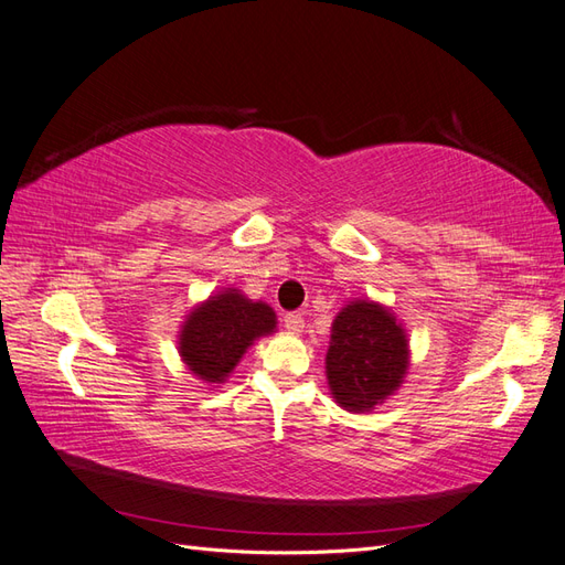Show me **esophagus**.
Wrapping results in <instances>:
<instances>
[{
    "instance_id": "esophagus-1",
    "label": "esophagus",
    "mask_w": 565,
    "mask_h": 565,
    "mask_svg": "<svg viewBox=\"0 0 565 565\" xmlns=\"http://www.w3.org/2000/svg\"><path fill=\"white\" fill-rule=\"evenodd\" d=\"M285 328L289 334H301L303 332V318L299 313H287L285 316Z\"/></svg>"
}]
</instances>
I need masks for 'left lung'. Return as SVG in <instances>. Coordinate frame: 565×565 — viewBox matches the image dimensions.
Segmentation results:
<instances>
[{
    "label": "left lung",
    "mask_w": 565,
    "mask_h": 565,
    "mask_svg": "<svg viewBox=\"0 0 565 565\" xmlns=\"http://www.w3.org/2000/svg\"><path fill=\"white\" fill-rule=\"evenodd\" d=\"M409 370L405 324L386 303L367 297L344 303L334 320L324 377L347 413H370L396 393Z\"/></svg>",
    "instance_id": "obj_1"
}]
</instances>
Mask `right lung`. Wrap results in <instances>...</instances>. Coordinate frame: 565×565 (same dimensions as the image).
I'll use <instances>...</instances> for the list:
<instances>
[{"label":"right lung","mask_w":565,"mask_h":565,"mask_svg":"<svg viewBox=\"0 0 565 565\" xmlns=\"http://www.w3.org/2000/svg\"><path fill=\"white\" fill-rule=\"evenodd\" d=\"M276 328L278 316L266 301H254L241 289L224 287L188 311L177 349L193 377L216 386L231 377L256 339L273 334Z\"/></svg>","instance_id":"1"}]
</instances>
